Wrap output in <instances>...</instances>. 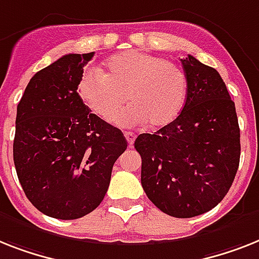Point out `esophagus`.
Listing matches in <instances>:
<instances>
[{
	"label": "esophagus",
	"instance_id": "1",
	"mask_svg": "<svg viewBox=\"0 0 259 259\" xmlns=\"http://www.w3.org/2000/svg\"><path fill=\"white\" fill-rule=\"evenodd\" d=\"M124 136H125V139H127L128 145L131 147V145L135 143V138H136V135H135L134 132H125Z\"/></svg>",
	"mask_w": 259,
	"mask_h": 259
}]
</instances>
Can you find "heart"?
Masks as SVG:
<instances>
[{
  "label": "heart",
  "instance_id": "obj_1",
  "mask_svg": "<svg viewBox=\"0 0 259 259\" xmlns=\"http://www.w3.org/2000/svg\"><path fill=\"white\" fill-rule=\"evenodd\" d=\"M107 71L90 68L83 75L79 93L87 106L104 120L116 117L121 125L144 124L155 128L172 123L183 110L188 79L176 63L143 51H125L111 57Z\"/></svg>",
  "mask_w": 259,
  "mask_h": 259
}]
</instances>
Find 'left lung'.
<instances>
[{
    "instance_id": "obj_1",
    "label": "left lung",
    "mask_w": 259,
    "mask_h": 259,
    "mask_svg": "<svg viewBox=\"0 0 259 259\" xmlns=\"http://www.w3.org/2000/svg\"><path fill=\"white\" fill-rule=\"evenodd\" d=\"M188 79L180 115L153 134L139 135L142 185L166 214L191 219L219 205L240 165V127L221 75L192 55L181 59Z\"/></svg>"
}]
</instances>
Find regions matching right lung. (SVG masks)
<instances>
[{
  "instance_id": "obj_1",
  "label": "right lung",
  "mask_w": 259,
  "mask_h": 259,
  "mask_svg": "<svg viewBox=\"0 0 259 259\" xmlns=\"http://www.w3.org/2000/svg\"><path fill=\"white\" fill-rule=\"evenodd\" d=\"M93 57L67 54L42 68L17 106V176L29 201L53 219L76 220L98 208L127 148L120 130L91 114L78 93Z\"/></svg>"
}]
</instances>
